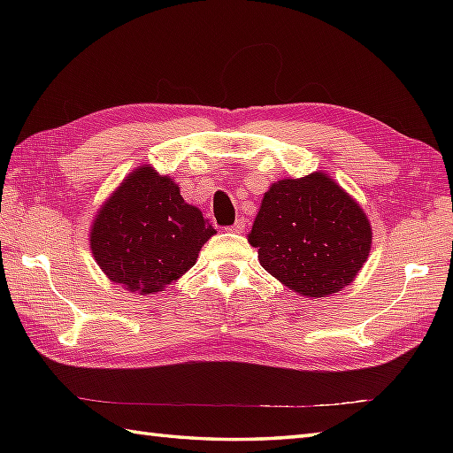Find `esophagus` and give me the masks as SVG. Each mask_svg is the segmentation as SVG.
<instances>
[{
  "label": "esophagus",
  "mask_w": 453,
  "mask_h": 453,
  "mask_svg": "<svg viewBox=\"0 0 453 453\" xmlns=\"http://www.w3.org/2000/svg\"><path fill=\"white\" fill-rule=\"evenodd\" d=\"M229 232H234V234H243L245 232V219H237L235 224L229 227Z\"/></svg>",
  "instance_id": "esophagus-1"
}]
</instances>
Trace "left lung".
Returning a JSON list of instances; mask_svg holds the SVG:
<instances>
[{"label": "left lung", "instance_id": "obj_1", "mask_svg": "<svg viewBox=\"0 0 453 453\" xmlns=\"http://www.w3.org/2000/svg\"><path fill=\"white\" fill-rule=\"evenodd\" d=\"M247 242L268 274L317 300L354 282L368 261L372 226L339 182L315 171L273 182Z\"/></svg>", "mask_w": 453, "mask_h": 453}]
</instances>
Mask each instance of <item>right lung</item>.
Instances as JSON below:
<instances>
[{
    "mask_svg": "<svg viewBox=\"0 0 453 453\" xmlns=\"http://www.w3.org/2000/svg\"><path fill=\"white\" fill-rule=\"evenodd\" d=\"M214 234L202 211L180 196L175 179L140 165L97 210L89 247L111 282L148 296L190 271Z\"/></svg>",
    "mask_w": 453,
    "mask_h": 453,
    "instance_id": "right-lung-1",
    "label": "right lung"
}]
</instances>
